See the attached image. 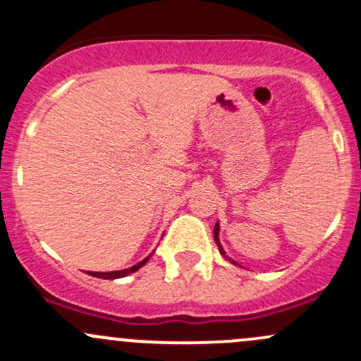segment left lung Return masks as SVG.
Returning a JSON list of instances; mask_svg holds the SVG:
<instances>
[{
  "mask_svg": "<svg viewBox=\"0 0 361 361\" xmlns=\"http://www.w3.org/2000/svg\"><path fill=\"white\" fill-rule=\"evenodd\" d=\"M218 231H220V228H218V224H216V225H214V243H216V245H218V250H220V253L225 255V251H224V248H221V245H220V239H218Z\"/></svg>",
  "mask_w": 361,
  "mask_h": 361,
  "instance_id": "obj_1",
  "label": "left lung"
}]
</instances>
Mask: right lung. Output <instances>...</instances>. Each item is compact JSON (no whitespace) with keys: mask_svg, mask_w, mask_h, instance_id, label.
I'll use <instances>...</instances> for the list:
<instances>
[{"mask_svg":"<svg viewBox=\"0 0 361 361\" xmlns=\"http://www.w3.org/2000/svg\"><path fill=\"white\" fill-rule=\"evenodd\" d=\"M152 255H154V251H152V253L148 255V257L145 258V260H141L140 264L133 265V267H129V269H123V271H113V272H89V274H90V276H94V278H101V279H116V278H123V276H129L130 272H136L137 269L143 267V265L147 264L148 260H150Z\"/></svg>","mask_w":361,"mask_h":361,"instance_id":"obj_1","label":"right lung"}]
</instances>
